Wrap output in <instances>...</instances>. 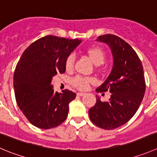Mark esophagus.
Segmentation results:
<instances>
[{
    "label": "esophagus",
    "mask_w": 157,
    "mask_h": 157,
    "mask_svg": "<svg viewBox=\"0 0 157 157\" xmlns=\"http://www.w3.org/2000/svg\"><path fill=\"white\" fill-rule=\"evenodd\" d=\"M77 96H80V97H82V96H83V95H85V93H82V92H79V93H77Z\"/></svg>",
    "instance_id": "esophagus-1"
}]
</instances>
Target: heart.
Returning <instances> with one entry per match:
<instances>
[{"label": "heart", "mask_w": 157, "mask_h": 157, "mask_svg": "<svg viewBox=\"0 0 157 157\" xmlns=\"http://www.w3.org/2000/svg\"><path fill=\"white\" fill-rule=\"evenodd\" d=\"M86 53L90 60L97 66L103 64L105 59H106V54H105L104 51L100 47H90L89 48L86 49ZM74 60H75V57L73 54H71L67 57L66 60H65V69L67 71H71L73 69L74 65ZM93 81H94V80L91 78L83 77L81 76H77V77L71 79V83L74 87L77 88V89L86 90L88 88L90 83H93Z\"/></svg>", "instance_id": "1"}]
</instances>
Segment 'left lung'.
<instances>
[{
    "label": "left lung",
    "instance_id": "obj_1",
    "mask_svg": "<svg viewBox=\"0 0 157 157\" xmlns=\"http://www.w3.org/2000/svg\"><path fill=\"white\" fill-rule=\"evenodd\" d=\"M97 40L109 45L113 57V66L97 93L109 90V101L97 102L89 109L90 121L105 130H113L128 122L137 111L146 90L143 65L129 44L113 34L98 36Z\"/></svg>",
    "mask_w": 157,
    "mask_h": 157
}]
</instances>
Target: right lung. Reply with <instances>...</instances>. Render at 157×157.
Instances as JSON below:
<instances>
[{
    "mask_svg": "<svg viewBox=\"0 0 157 157\" xmlns=\"http://www.w3.org/2000/svg\"><path fill=\"white\" fill-rule=\"evenodd\" d=\"M81 43L48 35L32 43L21 55L13 74L18 106L29 122L40 129H51L67 119L70 102L75 93L64 90L54 93L53 77L63 74L65 60Z\"/></svg>",
    "mask_w": 157,
    "mask_h": 157,
    "instance_id": "obj_1",
    "label": "right lung"
}]
</instances>
